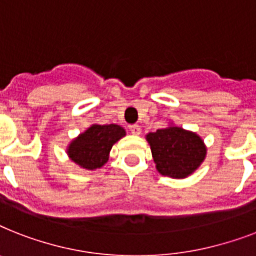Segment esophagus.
<instances>
[{"label":"esophagus","mask_w":256,"mask_h":256,"mask_svg":"<svg viewBox=\"0 0 256 256\" xmlns=\"http://www.w3.org/2000/svg\"><path fill=\"white\" fill-rule=\"evenodd\" d=\"M130 132H132V134L134 135H139L140 132H142V128H140L139 124H132V126H130Z\"/></svg>","instance_id":"34e87169"}]
</instances>
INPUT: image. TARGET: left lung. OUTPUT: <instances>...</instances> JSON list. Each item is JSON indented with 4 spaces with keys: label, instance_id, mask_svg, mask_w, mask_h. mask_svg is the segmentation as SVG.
I'll list each match as a JSON object with an SVG mask.
<instances>
[{
    "label": "left lung",
    "instance_id": "8db88e82",
    "mask_svg": "<svg viewBox=\"0 0 256 256\" xmlns=\"http://www.w3.org/2000/svg\"><path fill=\"white\" fill-rule=\"evenodd\" d=\"M158 172L172 178L192 175L206 156V146L196 132L170 124L146 135Z\"/></svg>",
    "mask_w": 256,
    "mask_h": 256
}]
</instances>
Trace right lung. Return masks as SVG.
Here are the masks:
<instances>
[{"instance_id": "obj_1", "label": "right lung", "mask_w": 256, "mask_h": 256, "mask_svg": "<svg viewBox=\"0 0 256 256\" xmlns=\"http://www.w3.org/2000/svg\"><path fill=\"white\" fill-rule=\"evenodd\" d=\"M126 135L120 124H90L68 144V158L82 170L94 171L109 160L110 150Z\"/></svg>"}]
</instances>
